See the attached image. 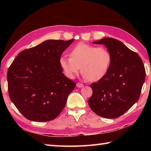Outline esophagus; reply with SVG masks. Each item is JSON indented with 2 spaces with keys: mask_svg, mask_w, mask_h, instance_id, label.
Masks as SVG:
<instances>
[{
  "mask_svg": "<svg viewBox=\"0 0 151 151\" xmlns=\"http://www.w3.org/2000/svg\"><path fill=\"white\" fill-rule=\"evenodd\" d=\"M76 86H77L78 88H82V87H83V86H84V85H83L82 84H81V83L78 82L77 84H76Z\"/></svg>",
  "mask_w": 151,
  "mask_h": 151,
  "instance_id": "obj_1",
  "label": "esophagus"
}]
</instances>
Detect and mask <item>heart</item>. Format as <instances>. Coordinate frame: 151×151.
<instances>
[{
    "instance_id": "b5f03b06",
    "label": "heart",
    "mask_w": 151,
    "mask_h": 151,
    "mask_svg": "<svg viewBox=\"0 0 151 151\" xmlns=\"http://www.w3.org/2000/svg\"><path fill=\"white\" fill-rule=\"evenodd\" d=\"M111 63V55L104 47L79 43L70 51V57L61 56L60 65L68 77L73 78L81 70L84 77L98 81L106 75Z\"/></svg>"
}]
</instances>
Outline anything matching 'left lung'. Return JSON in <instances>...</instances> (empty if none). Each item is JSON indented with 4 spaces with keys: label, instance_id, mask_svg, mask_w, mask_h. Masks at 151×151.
<instances>
[{
    "label": "left lung",
    "instance_id": "left-lung-1",
    "mask_svg": "<svg viewBox=\"0 0 151 151\" xmlns=\"http://www.w3.org/2000/svg\"><path fill=\"white\" fill-rule=\"evenodd\" d=\"M93 43L106 47L111 63L106 75L90 84L93 94L88 104L99 116L117 118L138 101L145 80V67L138 54L120 41L105 37Z\"/></svg>",
    "mask_w": 151,
    "mask_h": 151
}]
</instances>
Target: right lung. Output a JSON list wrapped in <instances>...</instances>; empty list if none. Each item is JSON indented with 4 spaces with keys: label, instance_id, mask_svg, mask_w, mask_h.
<instances>
[{
    "label": "right lung",
    "instance_id": "obj_1",
    "mask_svg": "<svg viewBox=\"0 0 151 151\" xmlns=\"http://www.w3.org/2000/svg\"><path fill=\"white\" fill-rule=\"evenodd\" d=\"M74 40H49L18 54L7 73L12 102L27 119L45 122L60 114L75 82L63 75V52Z\"/></svg>",
    "mask_w": 151,
    "mask_h": 151
}]
</instances>
